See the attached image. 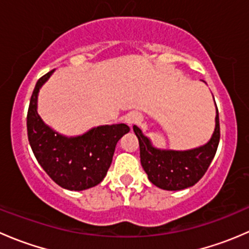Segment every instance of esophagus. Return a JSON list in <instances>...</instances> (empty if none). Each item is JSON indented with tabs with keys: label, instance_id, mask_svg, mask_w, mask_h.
I'll return each instance as SVG.
<instances>
[{
	"label": "esophagus",
	"instance_id": "esophagus-1",
	"mask_svg": "<svg viewBox=\"0 0 249 249\" xmlns=\"http://www.w3.org/2000/svg\"><path fill=\"white\" fill-rule=\"evenodd\" d=\"M140 120H141L140 115L137 114V113H135V112L129 113V114H127L126 117H125V123H126V124L129 125L130 127H132L135 124L140 123Z\"/></svg>",
	"mask_w": 249,
	"mask_h": 249
}]
</instances>
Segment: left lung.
I'll return each instance as SVG.
<instances>
[{"mask_svg":"<svg viewBox=\"0 0 249 249\" xmlns=\"http://www.w3.org/2000/svg\"><path fill=\"white\" fill-rule=\"evenodd\" d=\"M134 131L140 143L141 165L148 179L164 190H182L199 182L214 158L220 139L219 114L217 108L211 140L201 147L189 150L158 149L136 125Z\"/></svg>","mask_w":249,"mask_h":249,"instance_id":"1","label":"left lung"}]
</instances>
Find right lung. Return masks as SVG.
Listing matches in <instances>:
<instances>
[{"mask_svg":"<svg viewBox=\"0 0 249 249\" xmlns=\"http://www.w3.org/2000/svg\"><path fill=\"white\" fill-rule=\"evenodd\" d=\"M53 72L39 78L32 92L27 110V137L47 175L64 189L80 192L95 187L106 177L115 145L130 127L125 124L102 125L76 137H66L50 129L37 113V97Z\"/></svg>","mask_w":249,"mask_h":249,"instance_id":"right-lung-1","label":"right lung"}]
</instances>
